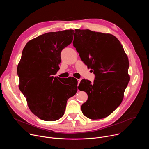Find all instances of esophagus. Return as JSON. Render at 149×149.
Segmentation results:
<instances>
[{
  "label": "esophagus",
  "instance_id": "34e87169",
  "mask_svg": "<svg viewBox=\"0 0 149 149\" xmlns=\"http://www.w3.org/2000/svg\"><path fill=\"white\" fill-rule=\"evenodd\" d=\"M77 80H78V85H79V84L80 81H81V79H78Z\"/></svg>",
  "mask_w": 149,
  "mask_h": 149
}]
</instances>
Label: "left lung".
Here are the masks:
<instances>
[{
  "label": "left lung",
  "instance_id": "1",
  "mask_svg": "<svg viewBox=\"0 0 149 149\" xmlns=\"http://www.w3.org/2000/svg\"><path fill=\"white\" fill-rule=\"evenodd\" d=\"M73 45L95 75L93 83L85 79L79 83L78 89L88 95L81 111L91 120L107 117L121 103L130 81L128 56L119 40L110 33L76 29Z\"/></svg>",
  "mask_w": 149,
  "mask_h": 149
}]
</instances>
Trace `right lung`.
Here are the masks:
<instances>
[{
    "instance_id": "1",
    "label": "right lung",
    "mask_w": 149,
    "mask_h": 149,
    "mask_svg": "<svg viewBox=\"0 0 149 149\" xmlns=\"http://www.w3.org/2000/svg\"><path fill=\"white\" fill-rule=\"evenodd\" d=\"M74 30L51 32L31 39L18 63L19 88L31 112L40 119L52 121L64 114L67 100L78 90L74 77H54L59 70L61 51L70 45Z\"/></svg>"
}]
</instances>
